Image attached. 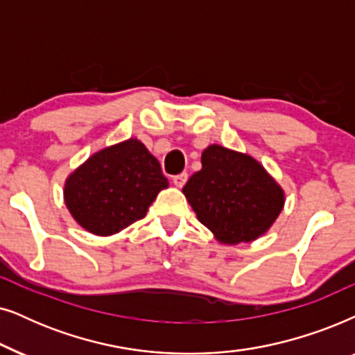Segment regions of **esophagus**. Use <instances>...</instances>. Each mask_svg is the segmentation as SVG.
I'll use <instances>...</instances> for the list:
<instances>
[{
  "label": "esophagus",
  "mask_w": 355,
  "mask_h": 355,
  "mask_svg": "<svg viewBox=\"0 0 355 355\" xmlns=\"http://www.w3.org/2000/svg\"><path fill=\"white\" fill-rule=\"evenodd\" d=\"M187 180H188V173L187 172L178 173V175H175V177H173V185L177 188H182L187 183Z\"/></svg>",
  "instance_id": "esophagus-1"
}]
</instances>
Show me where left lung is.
Wrapping results in <instances>:
<instances>
[{
    "instance_id": "left-lung-1",
    "label": "left lung",
    "mask_w": 355,
    "mask_h": 355,
    "mask_svg": "<svg viewBox=\"0 0 355 355\" xmlns=\"http://www.w3.org/2000/svg\"><path fill=\"white\" fill-rule=\"evenodd\" d=\"M201 165L182 191L217 242L248 243L271 229L284 209L286 193L257 159L211 144Z\"/></svg>"
}]
</instances>
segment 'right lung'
Returning <instances> with one entry per match:
<instances>
[{
    "mask_svg": "<svg viewBox=\"0 0 355 355\" xmlns=\"http://www.w3.org/2000/svg\"><path fill=\"white\" fill-rule=\"evenodd\" d=\"M165 188L159 160L138 138L107 146L68 175L63 198L73 219L98 237H110L143 219Z\"/></svg>",
    "mask_w": 355,
    "mask_h": 355,
    "instance_id": "1",
    "label": "right lung"
}]
</instances>
